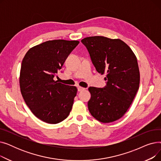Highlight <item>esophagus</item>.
<instances>
[{"instance_id": "1", "label": "esophagus", "mask_w": 161, "mask_h": 161, "mask_svg": "<svg viewBox=\"0 0 161 161\" xmlns=\"http://www.w3.org/2000/svg\"><path fill=\"white\" fill-rule=\"evenodd\" d=\"M85 89H86L85 88H83V87H80V86H79V87H78V91H83V90H85Z\"/></svg>"}]
</instances>
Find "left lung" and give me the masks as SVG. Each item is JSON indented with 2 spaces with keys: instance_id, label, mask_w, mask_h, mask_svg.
I'll return each mask as SVG.
<instances>
[{
  "instance_id": "obj_1",
  "label": "left lung",
  "mask_w": 161,
  "mask_h": 161,
  "mask_svg": "<svg viewBox=\"0 0 161 161\" xmlns=\"http://www.w3.org/2000/svg\"><path fill=\"white\" fill-rule=\"evenodd\" d=\"M97 71L106 74L104 88L90 87L88 108L102 123L121 118L128 110L140 85L137 58L130 47L120 39L90 36L81 40Z\"/></svg>"
}]
</instances>
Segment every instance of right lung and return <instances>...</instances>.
<instances>
[{
	"label": "right lung",
	"mask_w": 161,
	"mask_h": 161,
	"mask_svg": "<svg viewBox=\"0 0 161 161\" xmlns=\"http://www.w3.org/2000/svg\"><path fill=\"white\" fill-rule=\"evenodd\" d=\"M79 43L77 40H49L31 47L23 59L21 95L32 114L42 121L58 123L70 114L78 89L53 78Z\"/></svg>",
	"instance_id": "1"
}]
</instances>
